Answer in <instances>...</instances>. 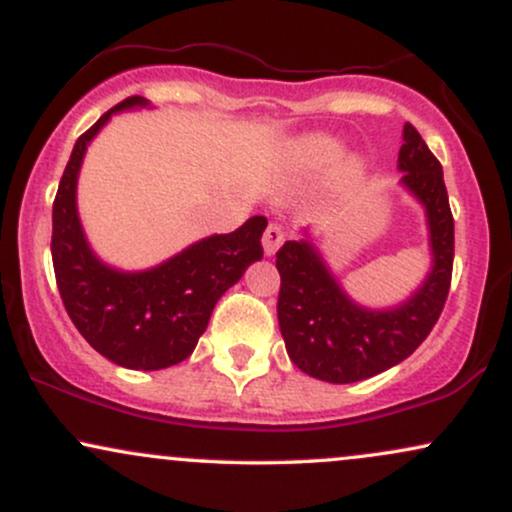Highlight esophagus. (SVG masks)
I'll use <instances>...</instances> for the list:
<instances>
[{
    "label": "esophagus",
    "mask_w": 512,
    "mask_h": 512,
    "mask_svg": "<svg viewBox=\"0 0 512 512\" xmlns=\"http://www.w3.org/2000/svg\"><path fill=\"white\" fill-rule=\"evenodd\" d=\"M281 243H284V228H281L279 223H269L267 231H264V236H262L264 255L272 257L274 252L281 248Z\"/></svg>",
    "instance_id": "esophagus-1"
}]
</instances>
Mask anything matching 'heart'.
I'll return each mask as SVG.
<instances>
[{
    "mask_svg": "<svg viewBox=\"0 0 512 512\" xmlns=\"http://www.w3.org/2000/svg\"><path fill=\"white\" fill-rule=\"evenodd\" d=\"M339 156H342V144L327 134H313V137L303 139L301 149H298V158L305 168L332 166ZM361 168L363 166L358 161H349L346 163V175H358Z\"/></svg>",
    "mask_w": 512,
    "mask_h": 512,
    "instance_id": "b5f03b06",
    "label": "heart"
}]
</instances>
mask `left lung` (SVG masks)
<instances>
[{"instance_id":"left-lung-1","label":"left lung","mask_w":512,"mask_h":512,"mask_svg":"<svg viewBox=\"0 0 512 512\" xmlns=\"http://www.w3.org/2000/svg\"><path fill=\"white\" fill-rule=\"evenodd\" d=\"M397 168L402 170L399 185L426 209L433 257L424 284L407 301L385 310L358 305L334 279L308 233L301 240H286L276 252L281 337L291 361L310 378L337 385L373 378L414 354L443 313L455 257V221L443 168L409 122Z\"/></svg>"}]
</instances>
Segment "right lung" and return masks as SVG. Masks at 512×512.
Segmentation results:
<instances>
[{"mask_svg":"<svg viewBox=\"0 0 512 512\" xmlns=\"http://www.w3.org/2000/svg\"><path fill=\"white\" fill-rule=\"evenodd\" d=\"M146 105L142 96L125 98L76 139L52 204L50 250L57 289L81 337L117 366L161 370L195 351L216 301L262 260L267 219L252 216L238 231L197 240L144 272H122L98 260L76 211L81 161L110 117Z\"/></svg>","mask_w":512,"mask_h":512,"instance_id":"right-lung-1","label":"right lung"}]
</instances>
